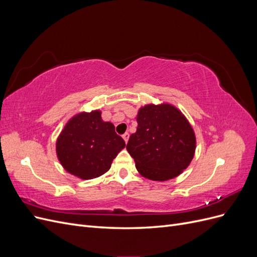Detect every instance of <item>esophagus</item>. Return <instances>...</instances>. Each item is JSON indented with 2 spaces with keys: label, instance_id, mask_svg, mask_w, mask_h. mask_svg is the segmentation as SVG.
Here are the masks:
<instances>
[{
  "label": "esophagus",
  "instance_id": "obj_1",
  "mask_svg": "<svg viewBox=\"0 0 257 257\" xmlns=\"http://www.w3.org/2000/svg\"><path fill=\"white\" fill-rule=\"evenodd\" d=\"M122 137H123V139H124V142L127 143V142H128V137H130V134H128V133H124V134L122 135Z\"/></svg>",
  "mask_w": 257,
  "mask_h": 257
}]
</instances>
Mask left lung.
Listing matches in <instances>:
<instances>
[{
	"instance_id": "1",
	"label": "left lung",
	"mask_w": 257,
	"mask_h": 257,
	"mask_svg": "<svg viewBox=\"0 0 257 257\" xmlns=\"http://www.w3.org/2000/svg\"><path fill=\"white\" fill-rule=\"evenodd\" d=\"M136 133L126 150L138 173L153 181L176 178L190 165L196 137L185 115L172 104H148L138 110Z\"/></svg>"
}]
</instances>
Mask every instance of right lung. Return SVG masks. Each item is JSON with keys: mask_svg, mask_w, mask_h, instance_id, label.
I'll use <instances>...</instances> for the list:
<instances>
[{"mask_svg": "<svg viewBox=\"0 0 257 257\" xmlns=\"http://www.w3.org/2000/svg\"><path fill=\"white\" fill-rule=\"evenodd\" d=\"M102 111L79 112L65 124L57 144V157L67 173L90 180L109 170L113 159L125 147L114 125L102 119Z\"/></svg>", "mask_w": 257, "mask_h": 257, "instance_id": "1", "label": "right lung"}]
</instances>
